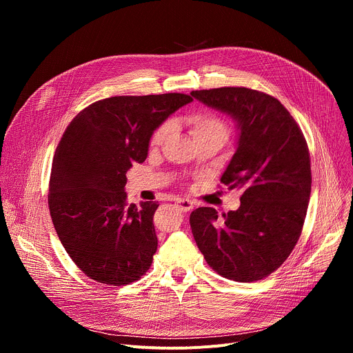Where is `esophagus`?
Listing matches in <instances>:
<instances>
[{
	"label": "esophagus",
	"mask_w": 353,
	"mask_h": 353,
	"mask_svg": "<svg viewBox=\"0 0 353 353\" xmlns=\"http://www.w3.org/2000/svg\"><path fill=\"white\" fill-rule=\"evenodd\" d=\"M176 205L183 211V212H187L190 210H192V203L188 199H184V198H179L176 199Z\"/></svg>",
	"instance_id": "esophagus-1"
}]
</instances>
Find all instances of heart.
<instances>
[{
	"label": "heart",
	"mask_w": 353,
	"mask_h": 353,
	"mask_svg": "<svg viewBox=\"0 0 353 353\" xmlns=\"http://www.w3.org/2000/svg\"><path fill=\"white\" fill-rule=\"evenodd\" d=\"M187 125L190 128V132L194 138V141L198 139H204V138H211V137H218L225 141L228 135V128L226 124L215 114L212 113H195L187 119ZM172 131V124L165 123L162 124L150 138V145L152 146H159L166 141Z\"/></svg>",
	"instance_id": "b5f03b06"
}]
</instances>
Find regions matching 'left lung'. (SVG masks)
Instances as JSON below:
<instances>
[{
    "label": "left lung",
    "instance_id": "left-lung-1",
    "mask_svg": "<svg viewBox=\"0 0 353 353\" xmlns=\"http://www.w3.org/2000/svg\"><path fill=\"white\" fill-rule=\"evenodd\" d=\"M191 96L236 121L237 148L221 181L243 191L239 210L222 221L214 208L192 211V236L223 278L263 279L285 263L305 223L312 192L307 142L279 100L264 92L216 88Z\"/></svg>",
    "mask_w": 353,
    "mask_h": 353
}]
</instances>
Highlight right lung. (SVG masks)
Segmentation results:
<instances>
[{"label": "right lung", "instance_id": "add662e5", "mask_svg": "<svg viewBox=\"0 0 353 353\" xmlns=\"http://www.w3.org/2000/svg\"><path fill=\"white\" fill-rule=\"evenodd\" d=\"M192 102L184 93L113 96L79 112L53 158L48 208L61 244L90 279L138 281L158 248L154 201L127 203L125 173L148 157L154 131Z\"/></svg>", "mask_w": 353, "mask_h": 353}]
</instances>
